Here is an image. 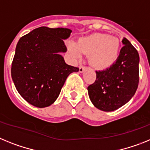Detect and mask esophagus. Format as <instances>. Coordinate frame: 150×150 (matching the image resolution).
Here are the masks:
<instances>
[{"label": "esophagus", "mask_w": 150, "mask_h": 150, "mask_svg": "<svg viewBox=\"0 0 150 150\" xmlns=\"http://www.w3.org/2000/svg\"><path fill=\"white\" fill-rule=\"evenodd\" d=\"M84 69H85V67H84V66H81L80 67H79V72H83Z\"/></svg>", "instance_id": "1"}]
</instances>
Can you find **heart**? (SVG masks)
Instances as JSON below:
<instances>
[{
    "instance_id": "heart-1",
    "label": "heart",
    "mask_w": 150,
    "mask_h": 150,
    "mask_svg": "<svg viewBox=\"0 0 150 150\" xmlns=\"http://www.w3.org/2000/svg\"><path fill=\"white\" fill-rule=\"evenodd\" d=\"M68 51L74 59L81 57V53L89 55L91 66L96 69H106L118 59L121 50L119 39L106 34H93L81 38L78 42H69Z\"/></svg>"
}]
</instances>
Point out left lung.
Listing matches in <instances>:
<instances>
[{
	"mask_svg": "<svg viewBox=\"0 0 150 150\" xmlns=\"http://www.w3.org/2000/svg\"><path fill=\"white\" fill-rule=\"evenodd\" d=\"M124 46L116 62L102 71H96L94 83L88 86V95L95 107L105 112L116 110L134 95L139 83L137 50L124 38Z\"/></svg>",
	"mask_w": 150,
	"mask_h": 150,
	"instance_id": "left-lung-1",
	"label": "left lung"
}]
</instances>
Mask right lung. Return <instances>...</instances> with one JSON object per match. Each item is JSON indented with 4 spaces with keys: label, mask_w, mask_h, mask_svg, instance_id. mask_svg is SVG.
Returning a JSON list of instances; mask_svg holds the SVG:
<instances>
[{
    "label": "right lung",
    "mask_w": 150,
    "mask_h": 150,
    "mask_svg": "<svg viewBox=\"0 0 150 150\" xmlns=\"http://www.w3.org/2000/svg\"><path fill=\"white\" fill-rule=\"evenodd\" d=\"M71 29L40 27L18 41L11 67L15 87L32 106H50L59 97L67 77L79 68L67 65L60 53Z\"/></svg>",
    "instance_id": "right-lung-1"
}]
</instances>
